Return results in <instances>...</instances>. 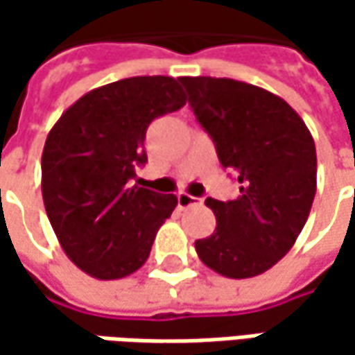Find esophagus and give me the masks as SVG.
Listing matches in <instances>:
<instances>
[{
    "mask_svg": "<svg viewBox=\"0 0 355 355\" xmlns=\"http://www.w3.org/2000/svg\"><path fill=\"white\" fill-rule=\"evenodd\" d=\"M203 201L199 198H193V196H189V193H180L178 196V207L180 209H187V207H193V205H201Z\"/></svg>",
    "mask_w": 355,
    "mask_h": 355,
    "instance_id": "esophagus-1",
    "label": "esophagus"
}]
</instances>
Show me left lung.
Returning <instances> with one entry per match:
<instances>
[{
	"label": "left lung",
	"instance_id": "8db88e82",
	"mask_svg": "<svg viewBox=\"0 0 355 355\" xmlns=\"http://www.w3.org/2000/svg\"><path fill=\"white\" fill-rule=\"evenodd\" d=\"M189 106L211 136L241 196L207 199L213 235L196 241L203 265L251 279L293 249L316 196V146L304 120L280 96L233 78L180 76Z\"/></svg>",
	"mask_w": 355,
	"mask_h": 355
}]
</instances>
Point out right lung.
Returning <instances> with one entry per match:
<instances>
[{
    "label": "right lung",
    "mask_w": 355,
    "mask_h": 355,
    "mask_svg": "<svg viewBox=\"0 0 355 355\" xmlns=\"http://www.w3.org/2000/svg\"><path fill=\"white\" fill-rule=\"evenodd\" d=\"M171 76H132L80 96L51 128L41 191L62 251L98 280L124 279L146 263L173 193L140 187L146 130L185 104Z\"/></svg>",
    "instance_id": "obj_1"
}]
</instances>
